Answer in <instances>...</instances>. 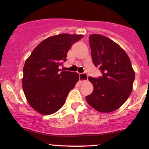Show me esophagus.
Segmentation results:
<instances>
[{"label":"esophagus","instance_id":"obj_1","mask_svg":"<svg viewBox=\"0 0 149 149\" xmlns=\"http://www.w3.org/2000/svg\"><path fill=\"white\" fill-rule=\"evenodd\" d=\"M88 76L87 73H80L79 74V79L81 82L86 81V80H88Z\"/></svg>","mask_w":149,"mask_h":149}]
</instances>
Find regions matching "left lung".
<instances>
[{"label":"left lung","mask_w":149,"mask_h":149,"mask_svg":"<svg viewBox=\"0 0 149 149\" xmlns=\"http://www.w3.org/2000/svg\"><path fill=\"white\" fill-rule=\"evenodd\" d=\"M93 64L102 76L89 77L94 90L86 97L88 103L100 112L109 113L120 107L132 91L135 74L130 59L120 46L100 34L89 37Z\"/></svg>","instance_id":"obj_1"}]
</instances>
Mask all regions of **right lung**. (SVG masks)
<instances>
[{
  "instance_id": "1",
  "label": "right lung",
  "mask_w": 149,
  "mask_h": 149,
  "mask_svg": "<svg viewBox=\"0 0 149 149\" xmlns=\"http://www.w3.org/2000/svg\"><path fill=\"white\" fill-rule=\"evenodd\" d=\"M83 35L61 33L47 38L33 49L23 69L24 92L34 110L50 115L62 107L79 80L78 73L59 69L71 45Z\"/></svg>"
}]
</instances>
